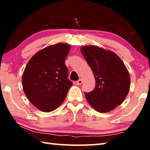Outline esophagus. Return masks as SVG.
I'll use <instances>...</instances> for the list:
<instances>
[{"label": "esophagus", "instance_id": "obj_1", "mask_svg": "<svg viewBox=\"0 0 150 150\" xmlns=\"http://www.w3.org/2000/svg\"><path fill=\"white\" fill-rule=\"evenodd\" d=\"M83 83V80L81 79H79L77 81V85H81V84Z\"/></svg>", "mask_w": 150, "mask_h": 150}]
</instances>
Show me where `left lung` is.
Wrapping results in <instances>:
<instances>
[{
  "mask_svg": "<svg viewBox=\"0 0 150 150\" xmlns=\"http://www.w3.org/2000/svg\"><path fill=\"white\" fill-rule=\"evenodd\" d=\"M81 52L92 69L95 88L85 93L88 103L96 111L107 112L122 103L130 89V78L122 61L115 53L88 45Z\"/></svg>",
  "mask_w": 150,
  "mask_h": 150,
  "instance_id": "obj_1",
  "label": "left lung"
}]
</instances>
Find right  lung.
Here are the masks:
<instances>
[{
	"label": "right lung",
	"instance_id": "right-lung-1",
	"mask_svg": "<svg viewBox=\"0 0 150 150\" xmlns=\"http://www.w3.org/2000/svg\"><path fill=\"white\" fill-rule=\"evenodd\" d=\"M70 45H50L34 55L22 75L25 95L33 105L43 112H51L62 105L73 85L68 79L65 61Z\"/></svg>",
	"mask_w": 150,
	"mask_h": 150
}]
</instances>
